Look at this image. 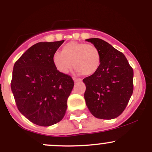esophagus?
Returning <instances> with one entry per match:
<instances>
[{"instance_id":"1","label":"esophagus","mask_w":152,"mask_h":152,"mask_svg":"<svg viewBox=\"0 0 152 152\" xmlns=\"http://www.w3.org/2000/svg\"><path fill=\"white\" fill-rule=\"evenodd\" d=\"M73 79H74V81L75 82H79V81H81V78H73Z\"/></svg>"}]
</instances>
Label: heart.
Returning a JSON list of instances; mask_svg holds the SVG:
<instances>
[{"mask_svg":"<svg viewBox=\"0 0 152 152\" xmlns=\"http://www.w3.org/2000/svg\"><path fill=\"white\" fill-rule=\"evenodd\" d=\"M53 62L57 70L62 74H67L74 64L78 72L83 76H91L100 67L101 55L94 45L71 41L62 47L61 52L53 54Z\"/></svg>","mask_w":152,"mask_h":152,"instance_id":"b5f03b06","label":"heart"}]
</instances>
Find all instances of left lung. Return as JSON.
<instances>
[{
    "label": "left lung",
    "instance_id": "obj_1",
    "mask_svg": "<svg viewBox=\"0 0 152 152\" xmlns=\"http://www.w3.org/2000/svg\"><path fill=\"white\" fill-rule=\"evenodd\" d=\"M86 41L93 43L101 55L96 73L83 78L84 99L96 118L112 119L126 109L134 90V71L125 56L100 38Z\"/></svg>",
    "mask_w": 152,
    "mask_h": 152
}]
</instances>
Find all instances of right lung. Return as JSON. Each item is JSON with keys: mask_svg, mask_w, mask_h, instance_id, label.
Wrapping results in <instances>:
<instances>
[{"mask_svg": "<svg viewBox=\"0 0 152 152\" xmlns=\"http://www.w3.org/2000/svg\"><path fill=\"white\" fill-rule=\"evenodd\" d=\"M64 42L36 43L13 66L10 87L17 108L38 126L55 124L66 114L74 81L57 70L53 62V54Z\"/></svg>", "mask_w": 152, "mask_h": 152, "instance_id": "obj_1", "label": "right lung"}]
</instances>
